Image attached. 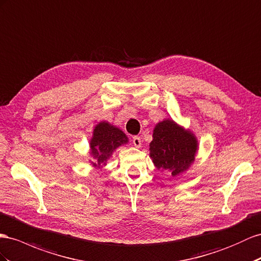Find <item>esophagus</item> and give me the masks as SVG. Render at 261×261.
<instances>
[{"instance_id": "34e87169", "label": "esophagus", "mask_w": 261, "mask_h": 261, "mask_svg": "<svg viewBox=\"0 0 261 261\" xmlns=\"http://www.w3.org/2000/svg\"><path fill=\"white\" fill-rule=\"evenodd\" d=\"M133 144L135 147L139 148L140 146H142V140H140V138L138 136H134L133 137Z\"/></svg>"}]
</instances>
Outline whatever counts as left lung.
Here are the masks:
<instances>
[{
  "mask_svg": "<svg viewBox=\"0 0 261 261\" xmlns=\"http://www.w3.org/2000/svg\"><path fill=\"white\" fill-rule=\"evenodd\" d=\"M149 147L154 167L177 177L193 164L198 151V139L191 130L168 118L153 128Z\"/></svg>",
  "mask_w": 261,
  "mask_h": 261,
  "instance_id": "8db88e82",
  "label": "left lung"
}]
</instances>
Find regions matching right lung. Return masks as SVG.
<instances>
[{"label": "right lung", "mask_w": 261, "mask_h": 261, "mask_svg": "<svg viewBox=\"0 0 261 261\" xmlns=\"http://www.w3.org/2000/svg\"><path fill=\"white\" fill-rule=\"evenodd\" d=\"M128 143V138L123 130L108 122L98 123L93 129V136L90 140V154L94 161L93 167L107 165L108 159L119 146Z\"/></svg>", "instance_id": "obj_1"}]
</instances>
